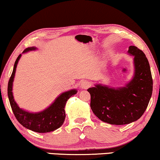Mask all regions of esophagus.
Listing matches in <instances>:
<instances>
[{
	"label": "esophagus",
	"mask_w": 160,
	"mask_h": 160,
	"mask_svg": "<svg viewBox=\"0 0 160 160\" xmlns=\"http://www.w3.org/2000/svg\"><path fill=\"white\" fill-rule=\"evenodd\" d=\"M80 86L82 89H88L89 87H90L92 86V82H90V81L84 80V81H83L82 83H81Z\"/></svg>",
	"instance_id": "1"
}]
</instances>
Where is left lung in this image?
Segmentation results:
<instances>
[{
	"mask_svg": "<svg viewBox=\"0 0 160 160\" xmlns=\"http://www.w3.org/2000/svg\"><path fill=\"white\" fill-rule=\"evenodd\" d=\"M128 52L134 56L135 70L134 78L127 87L116 89L96 85L87 89L93 113L111 124L122 125L140 119L152 95L153 80L147 58L135 46H130Z\"/></svg>",
	"mask_w": 160,
	"mask_h": 160,
	"instance_id": "left-lung-1",
	"label": "left lung"
}]
</instances>
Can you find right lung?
<instances>
[{"label": "right lung", "instance_id": "1", "mask_svg": "<svg viewBox=\"0 0 160 160\" xmlns=\"http://www.w3.org/2000/svg\"><path fill=\"white\" fill-rule=\"evenodd\" d=\"M35 49L36 48L33 47H29L24 50L23 52ZM20 57L21 54H19L15 61L14 69H13L12 76H11L8 83V97L13 113H14L17 121L22 125L30 130L34 131V132L43 133L55 130L60 128L65 121V106L67 100L72 95L76 94L77 91L76 89H72V90L62 93L57 98L54 103L51 105V106H49L42 112L32 113L22 110L14 101L12 92L15 71H16L17 65Z\"/></svg>", "mask_w": 160, "mask_h": 160}]
</instances>
